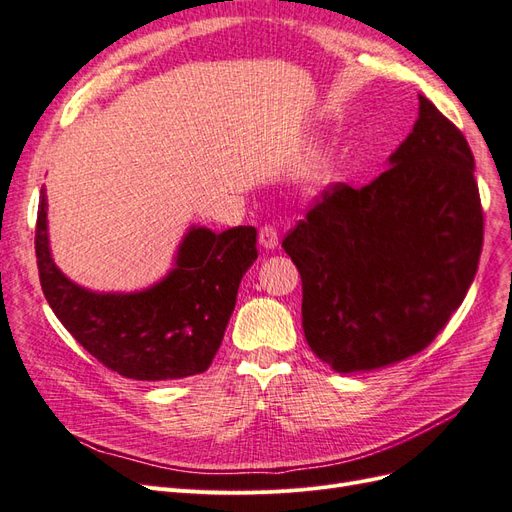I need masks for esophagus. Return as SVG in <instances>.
Returning <instances> with one entry per match:
<instances>
[{
  "mask_svg": "<svg viewBox=\"0 0 512 512\" xmlns=\"http://www.w3.org/2000/svg\"><path fill=\"white\" fill-rule=\"evenodd\" d=\"M259 246L266 248V251H274L279 246V231H276L272 225H266L259 229Z\"/></svg>",
  "mask_w": 512,
  "mask_h": 512,
  "instance_id": "esophagus-1",
  "label": "esophagus"
}]
</instances>
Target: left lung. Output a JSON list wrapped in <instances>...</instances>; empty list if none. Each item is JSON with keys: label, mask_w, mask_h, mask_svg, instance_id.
<instances>
[{"label": "left lung", "mask_w": 512, "mask_h": 512, "mask_svg": "<svg viewBox=\"0 0 512 512\" xmlns=\"http://www.w3.org/2000/svg\"><path fill=\"white\" fill-rule=\"evenodd\" d=\"M388 165L362 188H328L283 240L302 279L306 343L337 373L375 371L425 349L478 270L474 156L422 94Z\"/></svg>", "instance_id": "1"}]
</instances>
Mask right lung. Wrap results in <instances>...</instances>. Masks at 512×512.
<instances>
[{
  "label": "right lung",
  "mask_w": 512,
  "mask_h": 512,
  "mask_svg": "<svg viewBox=\"0 0 512 512\" xmlns=\"http://www.w3.org/2000/svg\"><path fill=\"white\" fill-rule=\"evenodd\" d=\"M40 188L36 257L40 285L64 328L107 369L143 382L206 371L221 347L242 276L257 259V229L216 233L191 225L163 279L135 291L87 289L57 268Z\"/></svg>",
  "instance_id": "add662e5"
}]
</instances>
